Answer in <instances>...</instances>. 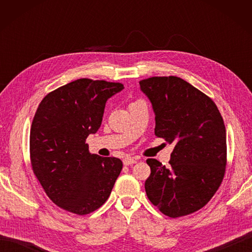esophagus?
<instances>
[{
  "instance_id": "esophagus-1",
  "label": "esophagus",
  "mask_w": 252,
  "mask_h": 252,
  "mask_svg": "<svg viewBox=\"0 0 252 252\" xmlns=\"http://www.w3.org/2000/svg\"><path fill=\"white\" fill-rule=\"evenodd\" d=\"M137 162V158H125L123 159V164L125 165H131V164H134Z\"/></svg>"
}]
</instances>
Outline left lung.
<instances>
[{
	"label": "left lung",
	"instance_id": "1",
	"mask_svg": "<svg viewBox=\"0 0 252 252\" xmlns=\"http://www.w3.org/2000/svg\"><path fill=\"white\" fill-rule=\"evenodd\" d=\"M140 87L155 112V135L174 144L170 168L147 159V197L170 218L190 215L211 199L225 173L223 118L215 101L181 78L153 77Z\"/></svg>",
	"mask_w": 252,
	"mask_h": 252
}]
</instances>
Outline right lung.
Returning <instances> with one entry per match:
<instances>
[{
    "instance_id": "obj_1",
    "label": "right lung",
    "mask_w": 252,
    "mask_h": 252,
    "mask_svg": "<svg viewBox=\"0 0 252 252\" xmlns=\"http://www.w3.org/2000/svg\"><path fill=\"white\" fill-rule=\"evenodd\" d=\"M123 89L79 79L47 94L37 107L30 130L32 170L63 210L88 215L108 199L122 161L90 154L85 140L99 129L106 101Z\"/></svg>"
}]
</instances>
